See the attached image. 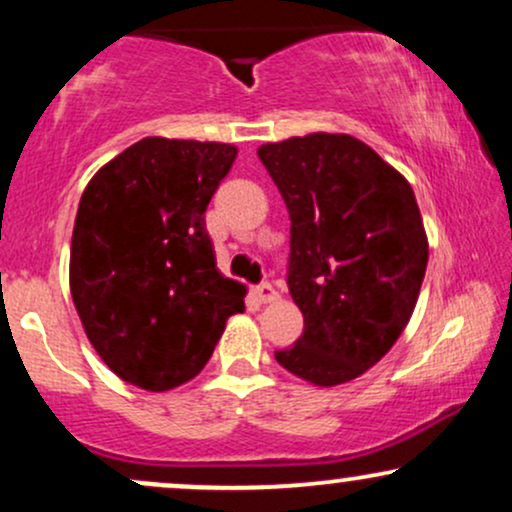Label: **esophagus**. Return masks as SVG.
I'll list each match as a JSON object with an SVG mask.
<instances>
[{
	"label": "esophagus",
	"mask_w": 512,
	"mask_h": 512,
	"mask_svg": "<svg viewBox=\"0 0 512 512\" xmlns=\"http://www.w3.org/2000/svg\"><path fill=\"white\" fill-rule=\"evenodd\" d=\"M252 296H255L257 303H276L281 298L272 284H262L257 289H252Z\"/></svg>",
	"instance_id": "obj_1"
}]
</instances>
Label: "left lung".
Instances as JSON below:
<instances>
[{
    "label": "left lung",
    "instance_id": "left-lung-1",
    "mask_svg": "<svg viewBox=\"0 0 512 512\" xmlns=\"http://www.w3.org/2000/svg\"><path fill=\"white\" fill-rule=\"evenodd\" d=\"M257 156L291 216L289 291L303 334L276 361L315 387L356 380L409 325L428 236L409 180L351 134L269 142Z\"/></svg>",
    "mask_w": 512,
    "mask_h": 512
}]
</instances>
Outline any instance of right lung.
<instances>
[{"label":"right lung","instance_id":"right-lung-1","mask_svg":"<svg viewBox=\"0 0 512 512\" xmlns=\"http://www.w3.org/2000/svg\"><path fill=\"white\" fill-rule=\"evenodd\" d=\"M236 156L233 144L146 137L88 180L69 289L88 342L129 385L192 380L245 310V286L216 269L204 221Z\"/></svg>","mask_w":512,"mask_h":512}]
</instances>
